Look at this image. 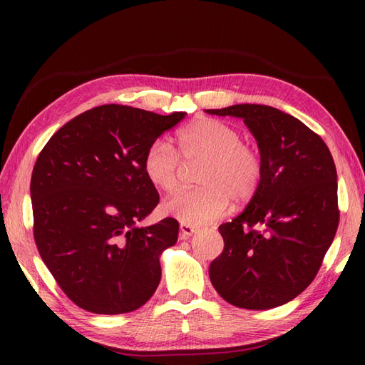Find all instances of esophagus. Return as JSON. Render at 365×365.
<instances>
[{"instance_id":"1","label":"esophagus","mask_w":365,"mask_h":365,"mask_svg":"<svg viewBox=\"0 0 365 365\" xmlns=\"http://www.w3.org/2000/svg\"><path fill=\"white\" fill-rule=\"evenodd\" d=\"M197 232V227L195 226H190V224H180V237L182 238H188L191 235H195Z\"/></svg>"}]
</instances>
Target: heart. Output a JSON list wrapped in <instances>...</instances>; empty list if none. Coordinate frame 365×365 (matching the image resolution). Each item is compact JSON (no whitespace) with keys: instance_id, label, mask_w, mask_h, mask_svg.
Returning <instances> with one entry per match:
<instances>
[{"instance_id":"b5f03b06","label":"heart","mask_w":365,"mask_h":365,"mask_svg":"<svg viewBox=\"0 0 365 365\" xmlns=\"http://www.w3.org/2000/svg\"><path fill=\"white\" fill-rule=\"evenodd\" d=\"M183 158H207L200 170L202 187L183 190L163 204V212L190 226L212 222L229 210L230 200L242 204L257 192L263 161L257 149L242 143V135L226 122L200 118L178 131ZM182 157L163 138L147 147L143 170L155 188L173 192L180 183Z\"/></svg>"}]
</instances>
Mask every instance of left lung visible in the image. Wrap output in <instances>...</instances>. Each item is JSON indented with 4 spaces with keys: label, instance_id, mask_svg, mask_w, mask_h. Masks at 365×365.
<instances>
[{
    "label": "left lung",
    "instance_id": "left-lung-1",
    "mask_svg": "<svg viewBox=\"0 0 365 365\" xmlns=\"http://www.w3.org/2000/svg\"><path fill=\"white\" fill-rule=\"evenodd\" d=\"M205 111L243 119L263 161L257 192L237 218L220 226L224 250L210 263V281L232 306H282L314 281L334 240V160L319 135L273 106L243 103Z\"/></svg>",
    "mask_w": 365,
    "mask_h": 365
}]
</instances>
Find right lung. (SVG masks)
<instances>
[{
  "label": "right lung",
  "instance_id": "right-lung-1",
  "mask_svg": "<svg viewBox=\"0 0 365 365\" xmlns=\"http://www.w3.org/2000/svg\"><path fill=\"white\" fill-rule=\"evenodd\" d=\"M185 115L102 105L67 122L38 153L31 177L37 250L84 311L127 314L157 290L160 255L177 243L178 222L139 226L160 202L143 160Z\"/></svg>",
  "mask_w": 365,
  "mask_h": 365
}]
</instances>
